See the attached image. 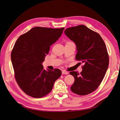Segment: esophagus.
<instances>
[{
	"instance_id": "obj_1",
	"label": "esophagus",
	"mask_w": 120,
	"mask_h": 120,
	"mask_svg": "<svg viewBox=\"0 0 120 120\" xmlns=\"http://www.w3.org/2000/svg\"><path fill=\"white\" fill-rule=\"evenodd\" d=\"M62 74L63 75H68V72L66 71H62Z\"/></svg>"
}]
</instances>
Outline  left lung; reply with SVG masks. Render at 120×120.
Here are the masks:
<instances>
[{
	"label": "left lung",
	"instance_id": "8db88e82",
	"mask_svg": "<svg viewBox=\"0 0 120 120\" xmlns=\"http://www.w3.org/2000/svg\"><path fill=\"white\" fill-rule=\"evenodd\" d=\"M64 34L77 46L76 60L84 64L80 74L70 72L75 78L71 90L78 95H88L99 87L107 71L109 59L106 45L99 34L84 25L68 28Z\"/></svg>",
	"mask_w": 120,
	"mask_h": 120
}]
</instances>
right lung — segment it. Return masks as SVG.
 <instances>
[{
  "instance_id": "add662e5",
  "label": "right lung",
  "mask_w": 120,
  "mask_h": 120,
  "mask_svg": "<svg viewBox=\"0 0 120 120\" xmlns=\"http://www.w3.org/2000/svg\"><path fill=\"white\" fill-rule=\"evenodd\" d=\"M64 28L35 27L20 35L14 44L11 54L14 76L26 95L35 98L46 96L61 75L58 68L45 71L42 63Z\"/></svg>"
}]
</instances>
